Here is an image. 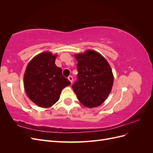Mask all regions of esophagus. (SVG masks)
I'll list each match as a JSON object with an SVG mask.
<instances>
[{
  "label": "esophagus",
  "instance_id": "34e87169",
  "mask_svg": "<svg viewBox=\"0 0 153 153\" xmlns=\"http://www.w3.org/2000/svg\"><path fill=\"white\" fill-rule=\"evenodd\" d=\"M68 80L70 81V82L72 84V82H73V76H68Z\"/></svg>",
  "mask_w": 153,
  "mask_h": 153
}]
</instances>
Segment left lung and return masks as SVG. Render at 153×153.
I'll return each mask as SVG.
<instances>
[{
    "label": "left lung",
    "instance_id": "8db88e82",
    "mask_svg": "<svg viewBox=\"0 0 153 153\" xmlns=\"http://www.w3.org/2000/svg\"><path fill=\"white\" fill-rule=\"evenodd\" d=\"M77 61V80L72 88L78 100L86 107L102 104L113 86L114 75L106 59L100 53L88 50L75 54Z\"/></svg>",
    "mask_w": 153,
    "mask_h": 153
}]
</instances>
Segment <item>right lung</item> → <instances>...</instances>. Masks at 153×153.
Masks as SVG:
<instances>
[{
    "label": "right lung",
    "mask_w": 153,
    "mask_h": 153,
    "mask_svg": "<svg viewBox=\"0 0 153 153\" xmlns=\"http://www.w3.org/2000/svg\"><path fill=\"white\" fill-rule=\"evenodd\" d=\"M57 54L44 52L35 56L27 66L24 85L29 98L42 108H48L59 100L64 87L71 82L55 64Z\"/></svg>",
    "instance_id": "1"
}]
</instances>
